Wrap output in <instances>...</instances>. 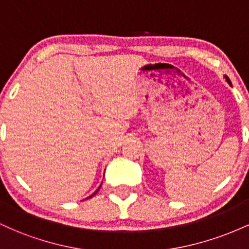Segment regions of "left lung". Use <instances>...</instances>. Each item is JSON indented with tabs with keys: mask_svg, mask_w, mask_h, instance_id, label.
Wrapping results in <instances>:
<instances>
[{
	"mask_svg": "<svg viewBox=\"0 0 249 249\" xmlns=\"http://www.w3.org/2000/svg\"><path fill=\"white\" fill-rule=\"evenodd\" d=\"M224 77H225L226 82H227V83H228V84H230V85H232V84H231V81H230V78H228V77H227V76H224Z\"/></svg>",
	"mask_w": 249,
	"mask_h": 249,
	"instance_id": "left-lung-1",
	"label": "left lung"
}]
</instances>
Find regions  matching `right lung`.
<instances>
[{
	"instance_id": "1",
	"label": "right lung",
	"mask_w": 249,
	"mask_h": 249,
	"mask_svg": "<svg viewBox=\"0 0 249 249\" xmlns=\"http://www.w3.org/2000/svg\"><path fill=\"white\" fill-rule=\"evenodd\" d=\"M99 188H101V186H99L98 188H97V191H96V192H95V193H92V194H91V196H89V198H87V199H90V198H92V196H95V194H96L97 192H98V190H99Z\"/></svg>"
}]
</instances>
